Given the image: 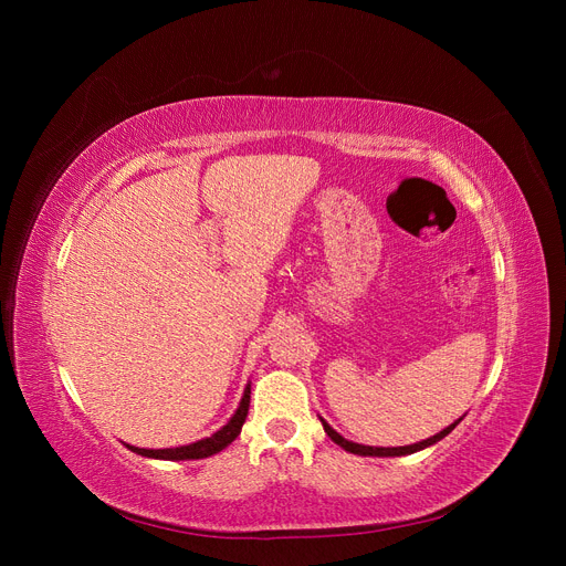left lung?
<instances>
[{
	"mask_svg": "<svg viewBox=\"0 0 566 566\" xmlns=\"http://www.w3.org/2000/svg\"><path fill=\"white\" fill-rule=\"evenodd\" d=\"M461 422V418L454 422V424H450L448 429H442L440 433H436V436H431V438H427V440H422V442H415V444H406V448H369V444H358V442H350V440H346L344 436H339L328 422H325L323 418H321V424H323V429H325V433H328L339 448H344L346 452H350V454H360V457H403V454H412V452H420V450H424V448H429V444H433V442H438V440H442L444 436L448 433H452L454 431V427Z\"/></svg>",
	"mask_w": 566,
	"mask_h": 566,
	"instance_id": "8db88e82",
	"label": "left lung"
}]
</instances>
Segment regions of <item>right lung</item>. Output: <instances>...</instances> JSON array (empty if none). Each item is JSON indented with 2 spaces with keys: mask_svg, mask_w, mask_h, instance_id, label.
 Here are the masks:
<instances>
[{
  "mask_svg": "<svg viewBox=\"0 0 566 566\" xmlns=\"http://www.w3.org/2000/svg\"><path fill=\"white\" fill-rule=\"evenodd\" d=\"M248 408H250V385L243 392L241 406L235 408L233 418L220 429L216 431L211 438H203L190 444H181V448H167V450H142V448H133V444H126V448L135 454L148 457V459H165V461H188V459H206V457H213L218 452H222L227 444H231L235 440V436L241 433L243 422L248 418Z\"/></svg>",
  "mask_w": 566,
  "mask_h": 566,
  "instance_id": "add662e5",
  "label": "right lung"
}]
</instances>
